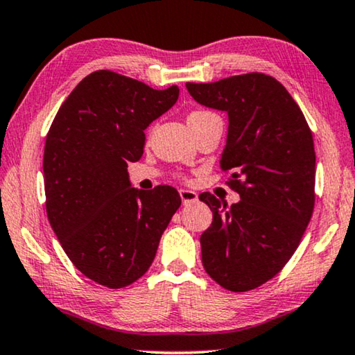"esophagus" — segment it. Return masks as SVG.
I'll return each instance as SVG.
<instances>
[{
  "label": "esophagus",
  "instance_id": "34e87169",
  "mask_svg": "<svg viewBox=\"0 0 355 355\" xmlns=\"http://www.w3.org/2000/svg\"><path fill=\"white\" fill-rule=\"evenodd\" d=\"M179 195H181V200L184 205H192L198 200V195L193 192V190H187V189H181L179 190Z\"/></svg>",
  "mask_w": 355,
  "mask_h": 355
}]
</instances>
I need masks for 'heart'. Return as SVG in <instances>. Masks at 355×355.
Wrapping results in <instances>:
<instances>
[{
    "label": "heart",
    "instance_id": "1",
    "mask_svg": "<svg viewBox=\"0 0 355 355\" xmlns=\"http://www.w3.org/2000/svg\"><path fill=\"white\" fill-rule=\"evenodd\" d=\"M207 114H209V112H202V110H197V112H192V114H190L189 116H200V115H207ZM187 116V118H189Z\"/></svg>",
    "mask_w": 355,
    "mask_h": 355
}]
</instances>
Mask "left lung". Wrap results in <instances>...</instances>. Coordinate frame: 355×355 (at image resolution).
I'll use <instances>...</instances> for the list:
<instances>
[{
	"label": "left lung",
	"mask_w": 355,
	"mask_h": 355,
	"mask_svg": "<svg viewBox=\"0 0 355 355\" xmlns=\"http://www.w3.org/2000/svg\"><path fill=\"white\" fill-rule=\"evenodd\" d=\"M198 104L229 115L220 169L240 202L200 195L213 223L200 237L207 274L235 293L254 290L288 263L315 203V150L311 128L274 76L245 73L186 83Z\"/></svg>",
	"instance_id": "1"
}]
</instances>
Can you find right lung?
Here are the masks:
<instances>
[{"label":"right lung","mask_w":355,"mask_h":355,"mask_svg":"<svg viewBox=\"0 0 355 355\" xmlns=\"http://www.w3.org/2000/svg\"><path fill=\"white\" fill-rule=\"evenodd\" d=\"M178 86L158 91L110 70L76 85L46 136V213L65 254L81 274L123 288L146 274L178 190L130 187L128 163L144 153V130L176 104Z\"/></svg>","instance_id":"right-lung-1"}]
</instances>
